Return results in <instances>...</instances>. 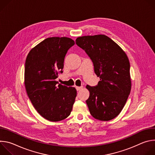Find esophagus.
I'll list each match as a JSON object with an SVG mask.
<instances>
[{
	"label": "esophagus",
	"instance_id": "1",
	"mask_svg": "<svg viewBox=\"0 0 155 155\" xmlns=\"http://www.w3.org/2000/svg\"><path fill=\"white\" fill-rule=\"evenodd\" d=\"M75 87H76V90H77V91H80V90L82 89L83 86H76Z\"/></svg>",
	"mask_w": 155,
	"mask_h": 155
}]
</instances>
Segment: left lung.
Listing matches in <instances>:
<instances>
[{
	"instance_id": "1",
	"label": "left lung",
	"mask_w": 155,
	"mask_h": 155,
	"mask_svg": "<svg viewBox=\"0 0 155 155\" xmlns=\"http://www.w3.org/2000/svg\"><path fill=\"white\" fill-rule=\"evenodd\" d=\"M75 41L92 60L94 72L100 78L96 86L86 85L90 97L86 102L90 112L97 120H111L121 112L130 92L128 58L105 35L80 37Z\"/></svg>"
}]
</instances>
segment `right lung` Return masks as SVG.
Segmentation results:
<instances>
[{"label": "right lung", "mask_w": 155, "mask_h": 155, "mask_svg": "<svg viewBox=\"0 0 155 155\" xmlns=\"http://www.w3.org/2000/svg\"><path fill=\"white\" fill-rule=\"evenodd\" d=\"M74 44L68 37L47 38L34 47L26 59L25 84L28 97L37 112L51 121L68 117L75 102V88L55 80L63 72L64 58Z\"/></svg>", "instance_id": "add662e5"}]
</instances>
